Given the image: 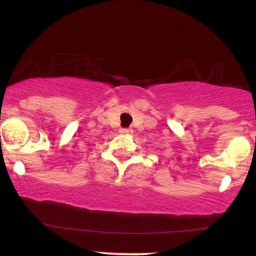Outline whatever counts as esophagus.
Listing matches in <instances>:
<instances>
[{"mask_svg":"<svg viewBox=\"0 0 256 256\" xmlns=\"http://www.w3.org/2000/svg\"><path fill=\"white\" fill-rule=\"evenodd\" d=\"M120 132H122V134H130V132H132V130L128 128H120Z\"/></svg>","mask_w":256,"mask_h":256,"instance_id":"1","label":"esophagus"}]
</instances>
